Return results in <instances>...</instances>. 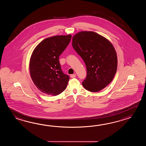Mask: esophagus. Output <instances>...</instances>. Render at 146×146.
Wrapping results in <instances>:
<instances>
[{
	"label": "esophagus",
	"instance_id": "34e87169",
	"mask_svg": "<svg viewBox=\"0 0 146 146\" xmlns=\"http://www.w3.org/2000/svg\"><path fill=\"white\" fill-rule=\"evenodd\" d=\"M76 77V74H72L70 75V77L72 78H75Z\"/></svg>",
	"mask_w": 146,
	"mask_h": 146
}]
</instances>
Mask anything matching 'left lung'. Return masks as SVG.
<instances>
[{
    "mask_svg": "<svg viewBox=\"0 0 146 146\" xmlns=\"http://www.w3.org/2000/svg\"><path fill=\"white\" fill-rule=\"evenodd\" d=\"M72 45L87 68V77L82 82L84 88L93 92L106 88L113 79L117 67L112 43L96 32L81 31L73 36Z\"/></svg>",
    "mask_w": 146,
    "mask_h": 146,
    "instance_id": "1",
    "label": "left lung"
}]
</instances>
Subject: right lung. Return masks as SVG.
Wrapping results in <instances>:
<instances>
[{
    "mask_svg": "<svg viewBox=\"0 0 146 146\" xmlns=\"http://www.w3.org/2000/svg\"><path fill=\"white\" fill-rule=\"evenodd\" d=\"M71 38L70 34L48 37L33 50L30 62V75L35 86L43 93L55 96L65 90L70 78L63 73L59 57Z\"/></svg>",
    "mask_w": 146,
    "mask_h": 146,
    "instance_id": "right-lung-1",
    "label": "right lung"
}]
</instances>
